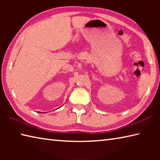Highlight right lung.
<instances>
[{"mask_svg":"<svg viewBox=\"0 0 160 160\" xmlns=\"http://www.w3.org/2000/svg\"><path fill=\"white\" fill-rule=\"evenodd\" d=\"M39 113H42V112H39Z\"/></svg>","mask_w":160,"mask_h":160,"instance_id":"right-lung-1","label":"right lung"}]
</instances>
